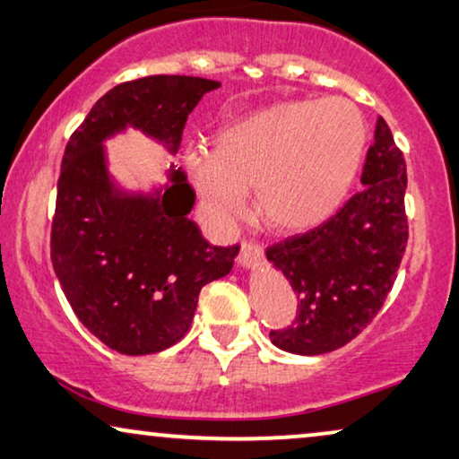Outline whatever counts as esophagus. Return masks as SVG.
<instances>
[{
	"instance_id": "1",
	"label": "esophagus",
	"mask_w": 459,
	"mask_h": 459,
	"mask_svg": "<svg viewBox=\"0 0 459 459\" xmlns=\"http://www.w3.org/2000/svg\"><path fill=\"white\" fill-rule=\"evenodd\" d=\"M262 257H264V249L260 243H255V241L241 243V254H238V264H241V266H245V268L255 266Z\"/></svg>"
}]
</instances>
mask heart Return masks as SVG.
Here are the masks:
<instances>
[{
  "label": "heart",
  "mask_w": 459,
  "mask_h": 459,
  "mask_svg": "<svg viewBox=\"0 0 459 459\" xmlns=\"http://www.w3.org/2000/svg\"><path fill=\"white\" fill-rule=\"evenodd\" d=\"M364 147L366 122L353 101H285L230 120L210 152H186L185 166L216 221L237 216L245 193L255 191V212L268 229L301 232L339 210Z\"/></svg>",
  "instance_id": "1"
}]
</instances>
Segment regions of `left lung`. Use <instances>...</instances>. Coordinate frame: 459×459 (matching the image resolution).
Wrapping results in <instances>:
<instances>
[{
  "label": "left lung",
  "instance_id": "1",
  "mask_svg": "<svg viewBox=\"0 0 459 459\" xmlns=\"http://www.w3.org/2000/svg\"><path fill=\"white\" fill-rule=\"evenodd\" d=\"M361 189L320 227L270 245L266 257L297 293L291 326L270 331L297 356L339 350L380 312L408 245L403 153L378 116Z\"/></svg>",
  "mask_w": 459,
  "mask_h": 459
}]
</instances>
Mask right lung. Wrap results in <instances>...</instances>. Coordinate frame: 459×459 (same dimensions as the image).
<instances>
[{"label":"right lung","instance_id":"obj_1","mask_svg":"<svg viewBox=\"0 0 459 459\" xmlns=\"http://www.w3.org/2000/svg\"><path fill=\"white\" fill-rule=\"evenodd\" d=\"M218 87L177 74L122 82L98 100L64 152L51 264L76 318L118 353L145 356L178 343L202 287L230 273L238 245L218 247L202 237L189 218L195 191L180 168L156 195L116 189L103 139L134 126L177 152L193 108Z\"/></svg>","mask_w":459,"mask_h":459}]
</instances>
